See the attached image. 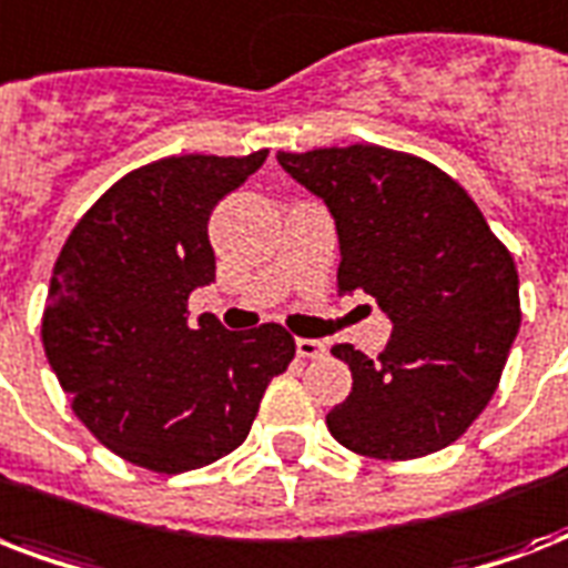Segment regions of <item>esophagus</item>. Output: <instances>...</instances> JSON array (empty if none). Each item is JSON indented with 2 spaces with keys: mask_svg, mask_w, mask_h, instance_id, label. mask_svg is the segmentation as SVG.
I'll list each match as a JSON object with an SVG mask.
<instances>
[{
  "mask_svg": "<svg viewBox=\"0 0 568 568\" xmlns=\"http://www.w3.org/2000/svg\"><path fill=\"white\" fill-rule=\"evenodd\" d=\"M324 354H327V347L318 338H297V356H303V359H318Z\"/></svg>",
  "mask_w": 568,
  "mask_h": 568,
  "instance_id": "34e87169",
  "label": "esophagus"
}]
</instances>
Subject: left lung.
<instances>
[{"label": "left lung", "instance_id": "left-lung-1", "mask_svg": "<svg viewBox=\"0 0 568 568\" xmlns=\"http://www.w3.org/2000/svg\"><path fill=\"white\" fill-rule=\"evenodd\" d=\"M276 162L336 217L338 294H368L395 324L377 359L333 347L354 374L327 415L333 439L374 459L448 448L493 400L519 333L510 250L466 189L418 155L354 144Z\"/></svg>", "mask_w": 568, "mask_h": 568}]
</instances>
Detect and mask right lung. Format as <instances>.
<instances>
[{
    "label": "right lung",
    "mask_w": 568,
    "mask_h": 568,
    "mask_svg": "<svg viewBox=\"0 0 568 568\" xmlns=\"http://www.w3.org/2000/svg\"><path fill=\"white\" fill-rule=\"evenodd\" d=\"M265 159L171 155L126 173L52 267L40 324L49 365L79 422L132 466L180 475L226 457L294 359L280 324L230 333L189 312V294L214 280L209 214Z\"/></svg>",
    "instance_id": "1"
}]
</instances>
